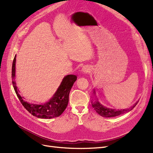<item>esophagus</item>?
<instances>
[{
  "instance_id": "obj_1",
  "label": "esophagus",
  "mask_w": 153,
  "mask_h": 153,
  "mask_svg": "<svg viewBox=\"0 0 153 153\" xmlns=\"http://www.w3.org/2000/svg\"><path fill=\"white\" fill-rule=\"evenodd\" d=\"M82 71L84 74H87L89 72V69H88V68H83Z\"/></svg>"
}]
</instances>
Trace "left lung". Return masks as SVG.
Wrapping results in <instances>:
<instances>
[{"label":"left lung","mask_w":153,"mask_h":153,"mask_svg":"<svg viewBox=\"0 0 153 153\" xmlns=\"http://www.w3.org/2000/svg\"><path fill=\"white\" fill-rule=\"evenodd\" d=\"M93 93L95 96L96 92H95L94 89H93ZM95 97H96V96H95ZM138 102H136L132 106L129 107V108L119 110V109L108 108L105 106H103L102 104H101L99 102L98 100L97 99L96 97V98L94 99V100H92V101L91 102V104H92V107H93L94 109L96 110V112L99 115H100L101 116L104 117H115V116H118V115H120L123 114H126V113L129 112V111H131L132 109L134 108V107H135V106L137 105Z\"/></svg>","instance_id":"1"}]
</instances>
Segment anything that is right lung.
I'll list each match as a JSON object with an SVG mask.
<instances>
[{
  "instance_id": "add662e5",
  "label": "right lung",
  "mask_w": 153,
  "mask_h": 153,
  "mask_svg": "<svg viewBox=\"0 0 153 153\" xmlns=\"http://www.w3.org/2000/svg\"><path fill=\"white\" fill-rule=\"evenodd\" d=\"M16 57L13 59L12 65V82L14 89L19 98L21 103L28 112L34 116L41 119H52L61 115L66 108L68 101L69 94L73 84L77 79L76 75H68L64 77L61 85H59L57 91L55 92L53 97L47 103L43 104L30 103L25 101L24 97L19 94V90L16 87L15 80L16 73Z\"/></svg>"
}]
</instances>
